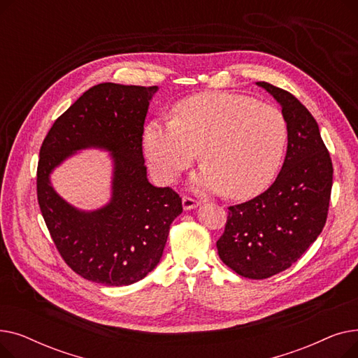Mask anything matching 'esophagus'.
I'll list each match as a JSON object with an SVG mask.
<instances>
[{"label":"esophagus","mask_w":358,"mask_h":358,"mask_svg":"<svg viewBox=\"0 0 358 358\" xmlns=\"http://www.w3.org/2000/svg\"><path fill=\"white\" fill-rule=\"evenodd\" d=\"M199 204H200V203H199L196 199L189 197V196H182V208H184L185 210H192V209L197 208Z\"/></svg>","instance_id":"34e87169"}]
</instances>
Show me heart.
<instances>
[{
	"mask_svg": "<svg viewBox=\"0 0 358 358\" xmlns=\"http://www.w3.org/2000/svg\"><path fill=\"white\" fill-rule=\"evenodd\" d=\"M287 141V123L277 107L242 94L206 91L178 101L171 120H150L142 148L150 173L174 182L199 157L193 189L250 199L275 177Z\"/></svg>",
	"mask_w": 358,
	"mask_h": 358,
	"instance_id": "obj_1",
	"label": "heart"
}]
</instances>
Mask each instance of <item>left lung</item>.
Segmentation results:
<instances>
[{
    "mask_svg": "<svg viewBox=\"0 0 358 358\" xmlns=\"http://www.w3.org/2000/svg\"><path fill=\"white\" fill-rule=\"evenodd\" d=\"M280 103L287 123V152L271 187L229 206L217 239L223 264L236 274L262 280L287 270L322 232L331 200L332 161L309 110L293 94L257 83Z\"/></svg>",
    "mask_w": 358,
    "mask_h": 358,
    "instance_id": "1",
    "label": "left lung"
}]
</instances>
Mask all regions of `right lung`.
<instances>
[{
    "label": "right lung",
    "instance_id": "right-lung-1",
    "mask_svg": "<svg viewBox=\"0 0 358 358\" xmlns=\"http://www.w3.org/2000/svg\"><path fill=\"white\" fill-rule=\"evenodd\" d=\"M157 90L94 85L55 120L41 146L37 201L50 238L68 267L94 283L129 286L152 271L182 212L171 187H154L146 178L143 123ZM85 147L110 150L115 162L112 200L94 213L72 208L48 181L55 166Z\"/></svg>",
    "mask_w": 358,
    "mask_h": 358
}]
</instances>
